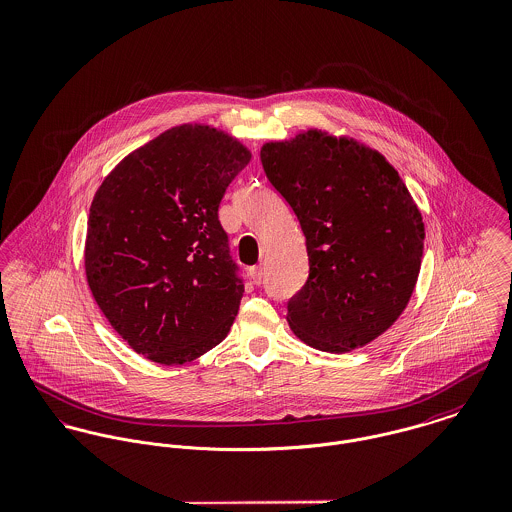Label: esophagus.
Returning <instances> with one entry per match:
<instances>
[{
  "label": "esophagus",
  "instance_id": "34e87169",
  "mask_svg": "<svg viewBox=\"0 0 512 512\" xmlns=\"http://www.w3.org/2000/svg\"><path fill=\"white\" fill-rule=\"evenodd\" d=\"M249 275H251L253 284H261L265 273H263V267H261V265H257V267H251V269H249Z\"/></svg>",
  "mask_w": 512,
  "mask_h": 512
}]
</instances>
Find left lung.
Masks as SVG:
<instances>
[{
    "mask_svg": "<svg viewBox=\"0 0 512 512\" xmlns=\"http://www.w3.org/2000/svg\"><path fill=\"white\" fill-rule=\"evenodd\" d=\"M261 163L306 236L310 276L286 306L290 329L327 353L368 345L417 284L425 224L415 200L380 152L347 136L267 142Z\"/></svg>",
    "mask_w": 512,
    "mask_h": 512,
    "instance_id": "1",
    "label": "left lung"
}]
</instances>
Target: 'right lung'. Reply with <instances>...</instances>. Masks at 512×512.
<instances>
[{
  "mask_svg": "<svg viewBox=\"0 0 512 512\" xmlns=\"http://www.w3.org/2000/svg\"><path fill=\"white\" fill-rule=\"evenodd\" d=\"M251 152L208 124H181L118 163L87 218L85 276L118 335L146 358L185 364L222 343L243 280L218 206Z\"/></svg>",
  "mask_w": 512,
  "mask_h": 512,
  "instance_id": "right-lung-1",
  "label": "right lung"
}]
</instances>
